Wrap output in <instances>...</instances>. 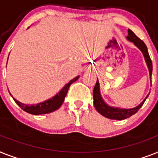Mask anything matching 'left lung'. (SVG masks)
Segmentation results:
<instances>
[{"mask_svg": "<svg viewBox=\"0 0 158 158\" xmlns=\"http://www.w3.org/2000/svg\"><path fill=\"white\" fill-rule=\"evenodd\" d=\"M127 39L129 41L132 42L136 46L137 48H139L143 53V57H144V60L146 61L147 66L148 68V71H149L150 75V82L152 84V81H151V76H152V64L151 58L148 54V48L147 46L145 45V44L141 40L139 39L138 37L135 35L132 31H131L130 29H128V35L127 36ZM148 93L146 97L144 98L141 103L139 104V106H137L136 107L131 109H121L118 107H113L106 103V101H104L102 97H101V91H100V84L98 79L97 80L96 85L93 89V104L97 111L101 115H103L104 117H106L107 118L110 119H116V120H123V119H126L131 117V115L135 114V113L141 108V106H143L145 100L148 98Z\"/></svg>", "mask_w": 158, "mask_h": 158, "instance_id": "left-lung-1", "label": "left lung"}]
</instances>
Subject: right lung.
<instances>
[{
    "mask_svg": "<svg viewBox=\"0 0 158 158\" xmlns=\"http://www.w3.org/2000/svg\"><path fill=\"white\" fill-rule=\"evenodd\" d=\"M79 76H77L75 77V78H74L73 79H71L67 84H66L63 88H61L60 92H57V94L55 95L54 97H52V98H50V99L48 100H46V101H43V102L36 104V105H31V106L25 105V104L22 103L20 101H17L15 98H14L10 92V94L11 95V97H13V99L15 100V101L16 102L17 105H18L22 110H23L25 112L34 115L45 114L53 112V111L58 110V109L61 107V106L62 105V103H63L64 100H65V97H66V94H67L68 89L70 88V86L74 82L76 81L77 79H79Z\"/></svg>",
    "mask_w": 158,
    "mask_h": 158,
    "instance_id": "1",
    "label": "right lung"
}]
</instances>
